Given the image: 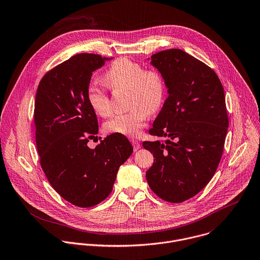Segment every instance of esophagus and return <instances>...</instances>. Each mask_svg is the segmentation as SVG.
Returning <instances> with one entry per match:
<instances>
[{
    "label": "esophagus",
    "instance_id": "esophagus-1",
    "mask_svg": "<svg viewBox=\"0 0 260 260\" xmlns=\"http://www.w3.org/2000/svg\"><path fill=\"white\" fill-rule=\"evenodd\" d=\"M131 142H132V145H133L134 150L137 151V150L140 148V142H139L138 140H136V139H132Z\"/></svg>",
    "mask_w": 260,
    "mask_h": 260
}]
</instances>
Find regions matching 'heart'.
Wrapping results in <instances>:
<instances>
[{
    "mask_svg": "<svg viewBox=\"0 0 260 260\" xmlns=\"http://www.w3.org/2000/svg\"><path fill=\"white\" fill-rule=\"evenodd\" d=\"M108 87L128 89L127 112L115 115L106 122L105 128L109 132L128 136H136L145 124L149 114L157 112L166 98V82L162 75L153 69L145 67L128 57L116 59L104 77ZM87 99L92 111L108 117L112 113L110 98L107 91L98 85H89Z\"/></svg>",
    "mask_w": 260,
    "mask_h": 260,
    "instance_id": "heart-1",
    "label": "heart"
}]
</instances>
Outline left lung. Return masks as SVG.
<instances>
[{
	"mask_svg": "<svg viewBox=\"0 0 260 260\" xmlns=\"http://www.w3.org/2000/svg\"><path fill=\"white\" fill-rule=\"evenodd\" d=\"M169 96L144 141L154 162L146 172L150 188L162 200L184 202L200 192L221 160L229 120L223 86L216 73L180 49L151 55Z\"/></svg>",
	"mask_w": 260,
	"mask_h": 260,
	"instance_id": "8db88e82",
	"label": "left lung"
}]
</instances>
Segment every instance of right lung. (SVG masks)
<instances>
[{"label": "right lung", "instance_id": "obj_1", "mask_svg": "<svg viewBox=\"0 0 260 260\" xmlns=\"http://www.w3.org/2000/svg\"><path fill=\"white\" fill-rule=\"evenodd\" d=\"M109 59L92 53L74 55L46 73L35 98L40 166L58 194L82 208L95 206L111 193L119 168L133 152L119 133L107 136L93 149L87 146L99 131L87 87L92 72Z\"/></svg>", "mask_w": 260, "mask_h": 260}]
</instances>
